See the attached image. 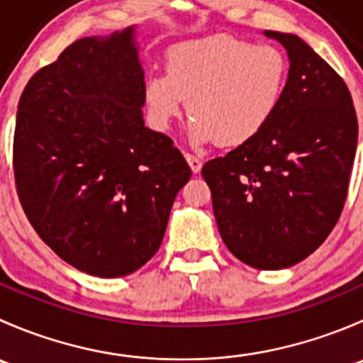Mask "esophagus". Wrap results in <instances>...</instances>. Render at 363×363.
Here are the masks:
<instances>
[{"mask_svg":"<svg viewBox=\"0 0 363 363\" xmlns=\"http://www.w3.org/2000/svg\"><path fill=\"white\" fill-rule=\"evenodd\" d=\"M184 158H186V161H188L189 167H191L193 174H199V172L202 170V160L196 158V156H193V155H184Z\"/></svg>","mask_w":363,"mask_h":363,"instance_id":"1","label":"esophagus"}]
</instances>
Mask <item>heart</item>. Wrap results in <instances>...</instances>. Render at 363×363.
<instances>
[{
	"mask_svg": "<svg viewBox=\"0 0 363 363\" xmlns=\"http://www.w3.org/2000/svg\"><path fill=\"white\" fill-rule=\"evenodd\" d=\"M286 79L288 60L277 47L211 36L168 50L167 73L145 82V104L155 126L167 130L188 101L191 144L237 147L270 123Z\"/></svg>",
	"mask_w": 363,
	"mask_h": 363,
	"instance_id": "1",
	"label": "heart"
}]
</instances>
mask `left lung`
Listing matches in <instances>:
<instances>
[{"label":"left lung","mask_w":363,"mask_h":363,"mask_svg":"<svg viewBox=\"0 0 363 363\" xmlns=\"http://www.w3.org/2000/svg\"><path fill=\"white\" fill-rule=\"evenodd\" d=\"M286 49L290 69L270 123L203 164L223 242L259 270L313 255L337 223L358 142L346 84L302 38L263 31Z\"/></svg>","instance_id":"8db88e82"}]
</instances>
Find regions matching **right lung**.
Listing matches in <instances>:
<instances>
[{"mask_svg": "<svg viewBox=\"0 0 363 363\" xmlns=\"http://www.w3.org/2000/svg\"><path fill=\"white\" fill-rule=\"evenodd\" d=\"M137 28L86 36L31 77L17 108V193L40 239L96 277H123L160 250L191 168L144 124Z\"/></svg>", "mask_w": 363, "mask_h": 363, "instance_id": "obj_1", "label": "right lung"}]
</instances>
